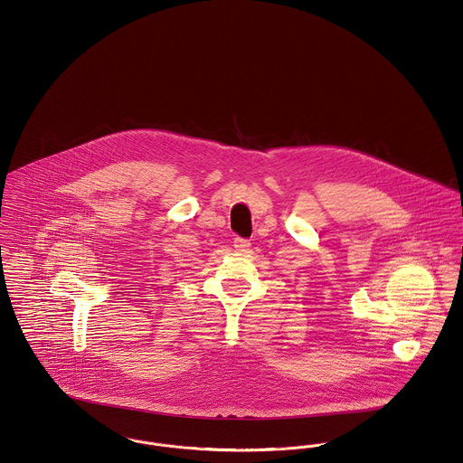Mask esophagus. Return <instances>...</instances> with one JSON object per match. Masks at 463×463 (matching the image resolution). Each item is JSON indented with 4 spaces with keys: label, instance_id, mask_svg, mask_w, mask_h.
I'll list each match as a JSON object with an SVG mask.
<instances>
[{
    "label": "esophagus",
    "instance_id": "1",
    "mask_svg": "<svg viewBox=\"0 0 463 463\" xmlns=\"http://www.w3.org/2000/svg\"><path fill=\"white\" fill-rule=\"evenodd\" d=\"M250 244H251V242L248 241V240H242V238H236V240H234V248H236V251H241V253L248 251Z\"/></svg>",
    "mask_w": 463,
    "mask_h": 463
}]
</instances>
